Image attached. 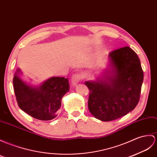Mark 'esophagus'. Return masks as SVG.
I'll list each match as a JSON object with an SVG mask.
<instances>
[{
    "label": "esophagus",
    "mask_w": 157,
    "mask_h": 157,
    "mask_svg": "<svg viewBox=\"0 0 157 157\" xmlns=\"http://www.w3.org/2000/svg\"><path fill=\"white\" fill-rule=\"evenodd\" d=\"M82 79V75H80L79 74H75L73 75L71 78V83L72 86L75 87L80 81H81Z\"/></svg>",
    "instance_id": "34e87169"
}]
</instances>
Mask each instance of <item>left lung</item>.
Masks as SVG:
<instances>
[{"mask_svg": "<svg viewBox=\"0 0 157 157\" xmlns=\"http://www.w3.org/2000/svg\"><path fill=\"white\" fill-rule=\"evenodd\" d=\"M144 74L139 58L124 47L108 55V67L96 80L87 81L88 108L96 118L112 121L133 110L139 101Z\"/></svg>", "mask_w": 157, "mask_h": 157, "instance_id": "8db88e82", "label": "left lung"}]
</instances>
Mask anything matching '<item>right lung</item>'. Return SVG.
I'll use <instances>...</instances> for the list:
<instances>
[{
  "instance_id": "obj_1",
  "label": "right lung",
  "mask_w": 157,
  "mask_h": 157,
  "mask_svg": "<svg viewBox=\"0 0 157 157\" xmlns=\"http://www.w3.org/2000/svg\"><path fill=\"white\" fill-rule=\"evenodd\" d=\"M18 68L13 78V87L18 105L34 118L51 120L57 116L61 99L70 90L67 78L52 77L39 86H33L22 79Z\"/></svg>"
}]
</instances>
